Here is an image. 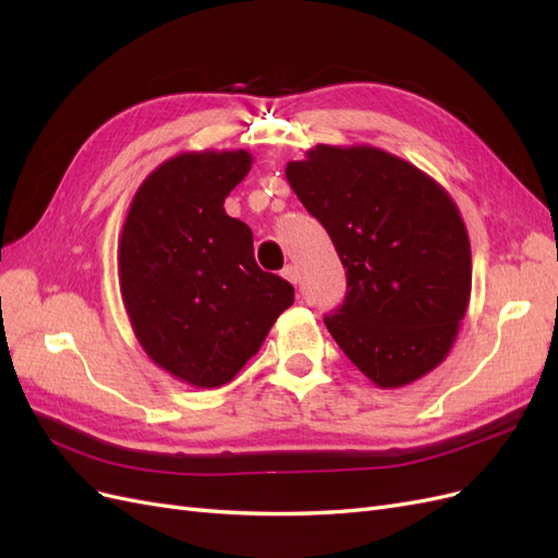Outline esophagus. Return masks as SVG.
<instances>
[{
    "label": "esophagus",
    "instance_id": "esophagus-1",
    "mask_svg": "<svg viewBox=\"0 0 558 558\" xmlns=\"http://www.w3.org/2000/svg\"><path fill=\"white\" fill-rule=\"evenodd\" d=\"M281 275H283V279H289L293 286H295V283H298V279H300V275H298V267H295V265H286Z\"/></svg>",
    "mask_w": 558,
    "mask_h": 558
}]
</instances>
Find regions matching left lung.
I'll return each mask as SVG.
<instances>
[{
	"instance_id": "obj_1",
	"label": "left lung",
	"mask_w": 558,
	"mask_h": 558,
	"mask_svg": "<svg viewBox=\"0 0 558 558\" xmlns=\"http://www.w3.org/2000/svg\"><path fill=\"white\" fill-rule=\"evenodd\" d=\"M286 179L347 267V298L326 328L379 388L408 386L451 351L472 289L459 207L412 162L375 146H328Z\"/></svg>"
}]
</instances>
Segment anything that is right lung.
I'll list each match as a JSON object with an SVG mask.
<instances>
[{
    "label": "right lung",
    "mask_w": 558,
    "mask_h": 558,
    "mask_svg": "<svg viewBox=\"0 0 558 558\" xmlns=\"http://www.w3.org/2000/svg\"><path fill=\"white\" fill-rule=\"evenodd\" d=\"M238 150H185L134 193L118 240V281L134 335L165 373L216 388L256 356L293 305V286L263 272L253 232L223 202L251 170Z\"/></svg>",
    "instance_id": "add662e5"
}]
</instances>
